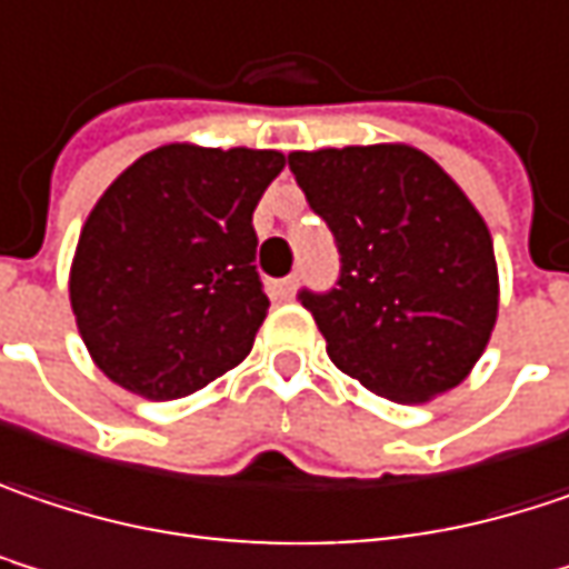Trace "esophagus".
I'll return each mask as SVG.
<instances>
[{
    "mask_svg": "<svg viewBox=\"0 0 569 569\" xmlns=\"http://www.w3.org/2000/svg\"><path fill=\"white\" fill-rule=\"evenodd\" d=\"M292 292H296V277H283V280L270 283V296L273 299H292Z\"/></svg>",
    "mask_w": 569,
    "mask_h": 569,
    "instance_id": "esophagus-1",
    "label": "esophagus"
}]
</instances>
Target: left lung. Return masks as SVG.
Returning <instances> with one entry per match:
<instances>
[{
  "mask_svg": "<svg viewBox=\"0 0 569 569\" xmlns=\"http://www.w3.org/2000/svg\"><path fill=\"white\" fill-rule=\"evenodd\" d=\"M289 170L341 253L328 292L299 289L335 367L392 402L453 389L499 309L492 238L460 186L406 144L292 151Z\"/></svg>",
  "mask_w": 569,
  "mask_h": 569,
  "instance_id": "obj_1",
  "label": "left lung"
}]
</instances>
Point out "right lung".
<instances>
[{"instance_id": "obj_1", "label": "right lung", "mask_w": 569, "mask_h": 569, "mask_svg": "<svg viewBox=\"0 0 569 569\" xmlns=\"http://www.w3.org/2000/svg\"><path fill=\"white\" fill-rule=\"evenodd\" d=\"M280 151L167 144L138 157L86 218L70 306L96 367L148 399H180L238 367L270 299L253 209Z\"/></svg>"}]
</instances>
